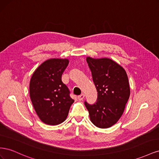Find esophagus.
<instances>
[{"label":"esophagus","mask_w":159,"mask_h":159,"mask_svg":"<svg viewBox=\"0 0 159 159\" xmlns=\"http://www.w3.org/2000/svg\"><path fill=\"white\" fill-rule=\"evenodd\" d=\"M84 97H85L84 94L82 93V94H81L80 95L78 96V99L80 101H82V100L84 99Z\"/></svg>","instance_id":"34e87169"}]
</instances>
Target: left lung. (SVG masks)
Returning a JSON list of instances; mask_svg holds the SVG:
<instances>
[{"label":"left lung","instance_id":"obj_1","mask_svg":"<svg viewBox=\"0 0 159 159\" xmlns=\"http://www.w3.org/2000/svg\"><path fill=\"white\" fill-rule=\"evenodd\" d=\"M98 91V100L91 105L85 102L92 123L106 129L116 123L123 113L130 96L128 77L121 66L111 59L86 57Z\"/></svg>","mask_w":159,"mask_h":159}]
</instances>
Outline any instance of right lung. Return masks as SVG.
I'll use <instances>...</instances> for the list:
<instances>
[{
	"label": "right lung",
	"instance_id": "obj_1",
	"mask_svg": "<svg viewBox=\"0 0 159 159\" xmlns=\"http://www.w3.org/2000/svg\"><path fill=\"white\" fill-rule=\"evenodd\" d=\"M68 59L50 58L38 67L30 81V97L41 121L56 125L66 119L74 100L61 81Z\"/></svg>",
	"mask_w": 159,
	"mask_h": 159
}]
</instances>
